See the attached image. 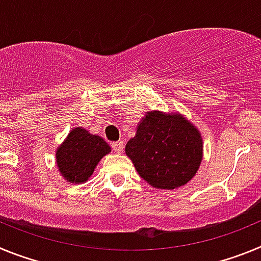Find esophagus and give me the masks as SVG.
<instances>
[{
  "label": "esophagus",
  "instance_id": "34e87169",
  "mask_svg": "<svg viewBox=\"0 0 261 261\" xmlns=\"http://www.w3.org/2000/svg\"><path fill=\"white\" fill-rule=\"evenodd\" d=\"M112 149H114V151H116V153H121V151L124 150V142L123 141H116V142H112Z\"/></svg>",
  "mask_w": 261,
  "mask_h": 261
}]
</instances>
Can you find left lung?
Wrapping results in <instances>:
<instances>
[{"label": "left lung", "instance_id": "left-lung-1", "mask_svg": "<svg viewBox=\"0 0 261 261\" xmlns=\"http://www.w3.org/2000/svg\"><path fill=\"white\" fill-rule=\"evenodd\" d=\"M125 153L150 186L175 190L195 176L202 159V140L180 115L153 111L138 124Z\"/></svg>", "mask_w": 261, "mask_h": 261}]
</instances>
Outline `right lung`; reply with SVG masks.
Returning a JSON list of instances; mask_svg holds the SVG:
<instances>
[{"label": "right lung", "mask_w": 261, "mask_h": 261, "mask_svg": "<svg viewBox=\"0 0 261 261\" xmlns=\"http://www.w3.org/2000/svg\"><path fill=\"white\" fill-rule=\"evenodd\" d=\"M110 149L102 137L90 135L82 128L71 129L56 153L57 167L70 183H84Z\"/></svg>", "instance_id": "right-lung-1"}]
</instances>
